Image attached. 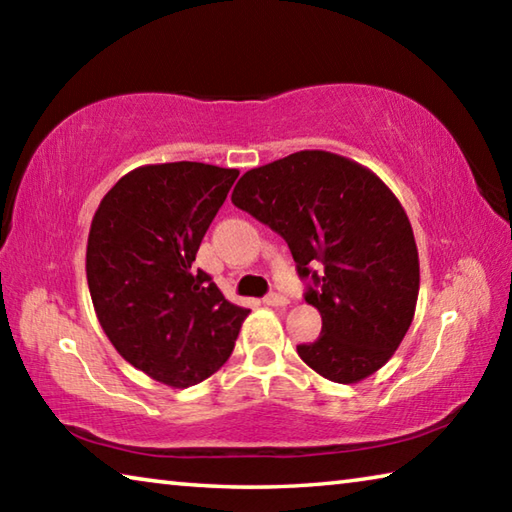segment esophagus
Listing matches in <instances>:
<instances>
[{
  "mask_svg": "<svg viewBox=\"0 0 512 512\" xmlns=\"http://www.w3.org/2000/svg\"><path fill=\"white\" fill-rule=\"evenodd\" d=\"M264 302H266L268 307H287L289 305V298L284 296V293H280V291H271L264 298Z\"/></svg>",
  "mask_w": 512,
  "mask_h": 512,
  "instance_id": "obj_1",
  "label": "esophagus"
}]
</instances>
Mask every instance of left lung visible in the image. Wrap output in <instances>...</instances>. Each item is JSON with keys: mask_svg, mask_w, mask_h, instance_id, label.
Wrapping results in <instances>:
<instances>
[{"mask_svg": "<svg viewBox=\"0 0 512 512\" xmlns=\"http://www.w3.org/2000/svg\"><path fill=\"white\" fill-rule=\"evenodd\" d=\"M232 203L277 232L305 300L323 318L300 359L336 384H354L393 357L411 327L420 264L409 216L375 173L341 155L298 151L250 169Z\"/></svg>", "mask_w": 512, "mask_h": 512, "instance_id": "left-lung-1", "label": "left lung"}]
</instances>
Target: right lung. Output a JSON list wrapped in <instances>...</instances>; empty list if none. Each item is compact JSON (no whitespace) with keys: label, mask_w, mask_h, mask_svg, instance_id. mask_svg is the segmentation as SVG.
<instances>
[{"label":"right lung","mask_w":512,"mask_h":512,"mask_svg":"<svg viewBox=\"0 0 512 512\" xmlns=\"http://www.w3.org/2000/svg\"><path fill=\"white\" fill-rule=\"evenodd\" d=\"M237 169L149 164L103 196L88 237V287L110 343L131 366L187 388L219 370L248 309L192 264Z\"/></svg>","instance_id":"add662e5"}]
</instances>
